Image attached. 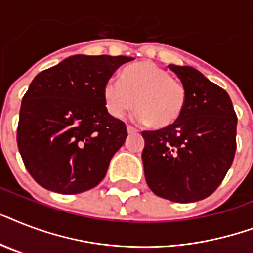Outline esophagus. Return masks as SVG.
<instances>
[{
	"label": "esophagus",
	"mask_w": 253,
	"mask_h": 253,
	"mask_svg": "<svg viewBox=\"0 0 253 253\" xmlns=\"http://www.w3.org/2000/svg\"><path fill=\"white\" fill-rule=\"evenodd\" d=\"M127 132H128V134H136V132H138V130H136V128L132 126H127Z\"/></svg>",
	"instance_id": "1"
}]
</instances>
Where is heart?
I'll return each mask as SVG.
<instances>
[{"instance_id": "1", "label": "heart", "mask_w": 253, "mask_h": 253, "mask_svg": "<svg viewBox=\"0 0 253 253\" xmlns=\"http://www.w3.org/2000/svg\"><path fill=\"white\" fill-rule=\"evenodd\" d=\"M109 114L121 118L136 106L135 118L155 128H166L180 119L186 102V87L164 68L143 61L111 77L103 86Z\"/></svg>"}]
</instances>
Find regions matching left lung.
I'll use <instances>...</instances> for the list:
<instances>
[{"mask_svg": "<svg viewBox=\"0 0 253 253\" xmlns=\"http://www.w3.org/2000/svg\"><path fill=\"white\" fill-rule=\"evenodd\" d=\"M186 87V102L172 126L143 131L144 176L156 196L188 204L215 192L236 151V118L227 91L197 69L170 64Z\"/></svg>", "mask_w": 253, "mask_h": 253, "instance_id": "8db88e82", "label": "left lung"}]
</instances>
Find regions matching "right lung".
Listing matches in <instances>:
<instances>
[{"instance_id": "add662e5", "label": "right lung", "mask_w": 253, "mask_h": 253, "mask_svg": "<svg viewBox=\"0 0 253 253\" xmlns=\"http://www.w3.org/2000/svg\"><path fill=\"white\" fill-rule=\"evenodd\" d=\"M134 57L73 55L35 76L23 95L18 150L34 180L61 194H77L103 180L127 138L111 117L103 86Z\"/></svg>"}]
</instances>
